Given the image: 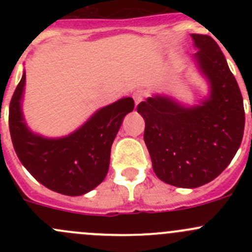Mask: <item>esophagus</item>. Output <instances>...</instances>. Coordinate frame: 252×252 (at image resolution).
Here are the masks:
<instances>
[{
	"mask_svg": "<svg viewBox=\"0 0 252 252\" xmlns=\"http://www.w3.org/2000/svg\"><path fill=\"white\" fill-rule=\"evenodd\" d=\"M133 98L134 101H135V105H139V103L144 100V94H142L141 91H135V93L133 94Z\"/></svg>",
	"mask_w": 252,
	"mask_h": 252,
	"instance_id": "obj_1",
	"label": "esophagus"
}]
</instances>
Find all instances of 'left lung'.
Listing matches in <instances>:
<instances>
[{
  "instance_id": "8db88e82",
  "label": "left lung",
  "mask_w": 252,
  "mask_h": 252,
  "mask_svg": "<svg viewBox=\"0 0 252 252\" xmlns=\"http://www.w3.org/2000/svg\"><path fill=\"white\" fill-rule=\"evenodd\" d=\"M194 55L210 95L201 105L185 107L171 97L154 95L136 111L145 119L144 140L152 168L162 182L197 188L222 173L244 135L243 96L224 55L208 35L191 34Z\"/></svg>"
}]
</instances>
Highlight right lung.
<instances>
[{
    "label": "right lung",
    "mask_w": 252,
    "mask_h": 252,
    "mask_svg": "<svg viewBox=\"0 0 252 252\" xmlns=\"http://www.w3.org/2000/svg\"><path fill=\"white\" fill-rule=\"evenodd\" d=\"M25 70L9 103V131L23 166L50 190L79 196L95 189L107 175L111 147L134 100L123 97L96 111L80 128L51 139L28 128L22 112Z\"/></svg>",
    "instance_id": "1"
}]
</instances>
